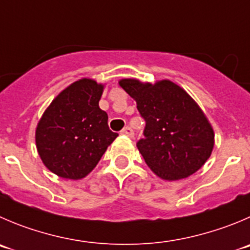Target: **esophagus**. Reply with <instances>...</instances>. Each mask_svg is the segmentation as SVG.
<instances>
[{
    "instance_id": "34e87169",
    "label": "esophagus",
    "mask_w": 250,
    "mask_h": 250,
    "mask_svg": "<svg viewBox=\"0 0 250 250\" xmlns=\"http://www.w3.org/2000/svg\"><path fill=\"white\" fill-rule=\"evenodd\" d=\"M121 134L126 135V136H129V137H132L134 136V130H132L130 126H126L121 130Z\"/></svg>"
}]
</instances>
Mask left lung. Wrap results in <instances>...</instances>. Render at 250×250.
I'll return each instance as SVG.
<instances>
[{"label": "left lung", "mask_w": 250, "mask_h": 250, "mask_svg": "<svg viewBox=\"0 0 250 250\" xmlns=\"http://www.w3.org/2000/svg\"><path fill=\"white\" fill-rule=\"evenodd\" d=\"M146 123L137 148L149 168L166 180L187 178L200 169L213 148V130L187 92L170 81L156 84L121 80Z\"/></svg>", "instance_id": "left-lung-1"}]
</instances>
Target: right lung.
<instances>
[{"instance_id":"right-lung-1","label":"right lung","mask_w":250,"mask_h":250,"mask_svg":"<svg viewBox=\"0 0 250 250\" xmlns=\"http://www.w3.org/2000/svg\"><path fill=\"white\" fill-rule=\"evenodd\" d=\"M103 85L83 78L56 97L38 124L37 148L47 169L66 179H81L98 165L118 134L99 108Z\"/></svg>"}]
</instances>
